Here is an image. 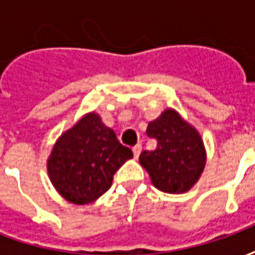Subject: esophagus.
Listing matches in <instances>:
<instances>
[{
  "mask_svg": "<svg viewBox=\"0 0 255 255\" xmlns=\"http://www.w3.org/2000/svg\"><path fill=\"white\" fill-rule=\"evenodd\" d=\"M132 151H133V157H135V158H138L139 154H140V151H142V146H140V144H136V146H133Z\"/></svg>",
  "mask_w": 255,
  "mask_h": 255,
  "instance_id": "34e87169",
  "label": "esophagus"
}]
</instances>
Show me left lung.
<instances>
[{
	"mask_svg": "<svg viewBox=\"0 0 255 255\" xmlns=\"http://www.w3.org/2000/svg\"><path fill=\"white\" fill-rule=\"evenodd\" d=\"M146 133L157 140V147L142 151L139 162L154 187L168 194L191 190L206 165V149L197 128L179 112L166 108L149 123Z\"/></svg>",
	"mask_w": 255,
	"mask_h": 255,
	"instance_id": "obj_1",
	"label": "left lung"
}]
</instances>
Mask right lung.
<instances>
[{
    "instance_id": "1",
    "label": "right lung",
    "mask_w": 255,
    "mask_h": 255,
    "mask_svg": "<svg viewBox=\"0 0 255 255\" xmlns=\"http://www.w3.org/2000/svg\"><path fill=\"white\" fill-rule=\"evenodd\" d=\"M97 112L79 119L63 132L47 158V173L58 194L75 205L97 201L112 186L113 175L132 158Z\"/></svg>"
}]
</instances>
